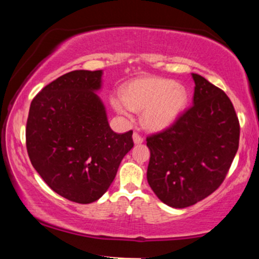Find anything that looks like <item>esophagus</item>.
Listing matches in <instances>:
<instances>
[{
	"label": "esophagus",
	"instance_id": "34e87169",
	"mask_svg": "<svg viewBox=\"0 0 259 259\" xmlns=\"http://www.w3.org/2000/svg\"><path fill=\"white\" fill-rule=\"evenodd\" d=\"M133 140H134V144H135V145H140V144H142V142H144V139H142L138 133L133 134Z\"/></svg>",
	"mask_w": 259,
	"mask_h": 259
}]
</instances>
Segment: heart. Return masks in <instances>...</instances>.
<instances>
[{"label":"heart","mask_w":259,"mask_h":259,"mask_svg":"<svg viewBox=\"0 0 259 259\" xmlns=\"http://www.w3.org/2000/svg\"><path fill=\"white\" fill-rule=\"evenodd\" d=\"M189 92L174 80L142 78L134 80L124 89L123 96H113V108L129 118L132 112L142 113V124L158 132L170 126L186 108Z\"/></svg>","instance_id":"obj_1"}]
</instances>
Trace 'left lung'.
I'll list each match as a JSON object with an SVG mask.
<instances>
[{"instance_id":"8db88e82","label":"left lung","mask_w":259,"mask_h":259,"mask_svg":"<svg viewBox=\"0 0 259 259\" xmlns=\"http://www.w3.org/2000/svg\"><path fill=\"white\" fill-rule=\"evenodd\" d=\"M194 105L147 138L148 185L163 203L185 208L214 192L239 148L240 124L224 91L192 73Z\"/></svg>"}]
</instances>
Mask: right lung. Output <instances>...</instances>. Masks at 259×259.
<instances>
[{
	"mask_svg": "<svg viewBox=\"0 0 259 259\" xmlns=\"http://www.w3.org/2000/svg\"><path fill=\"white\" fill-rule=\"evenodd\" d=\"M102 70H73L31 101L26 150L32 167L55 192L76 203L97 201L111 186L133 132L111 129L103 102Z\"/></svg>",
	"mask_w": 259,
	"mask_h": 259,
	"instance_id": "obj_1",
	"label": "right lung"
}]
</instances>
